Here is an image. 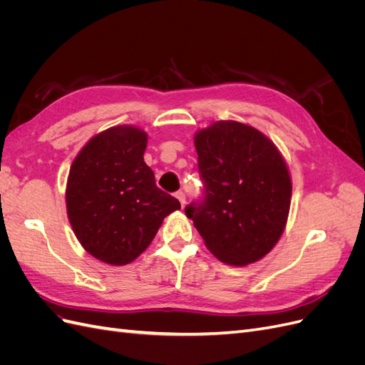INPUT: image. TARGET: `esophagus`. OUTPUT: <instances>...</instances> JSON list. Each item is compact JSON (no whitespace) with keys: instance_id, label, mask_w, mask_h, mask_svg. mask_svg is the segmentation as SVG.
I'll list each match as a JSON object with an SVG mask.
<instances>
[{"instance_id":"obj_1","label":"esophagus","mask_w":365,"mask_h":365,"mask_svg":"<svg viewBox=\"0 0 365 365\" xmlns=\"http://www.w3.org/2000/svg\"><path fill=\"white\" fill-rule=\"evenodd\" d=\"M175 196H176V200H178L181 202V205L184 207V204H185V195L182 192H176Z\"/></svg>"}]
</instances>
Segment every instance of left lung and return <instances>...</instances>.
I'll return each instance as SVG.
<instances>
[{
    "instance_id": "1",
    "label": "left lung",
    "mask_w": 365,
    "mask_h": 365,
    "mask_svg": "<svg viewBox=\"0 0 365 365\" xmlns=\"http://www.w3.org/2000/svg\"><path fill=\"white\" fill-rule=\"evenodd\" d=\"M205 200L185 208L208 251L231 267L263 259L288 222L292 180L282 152L251 125L219 120L196 130Z\"/></svg>"
}]
</instances>
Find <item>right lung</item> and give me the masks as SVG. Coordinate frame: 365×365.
<instances>
[{
  "label": "right lung",
  "mask_w": 365,
  "mask_h": 365,
  "mask_svg": "<svg viewBox=\"0 0 365 365\" xmlns=\"http://www.w3.org/2000/svg\"><path fill=\"white\" fill-rule=\"evenodd\" d=\"M148 134L118 125L86 141L71 163L65 204L77 240L113 267L134 262L158 233L165 216L181 208L160 190L145 163Z\"/></svg>",
  "instance_id": "add662e5"
}]
</instances>
